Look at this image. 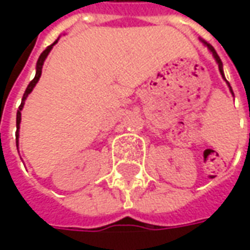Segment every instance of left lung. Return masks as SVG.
I'll list each match as a JSON object with an SVG mask.
<instances>
[{
    "label": "left lung",
    "mask_w": 250,
    "mask_h": 250,
    "mask_svg": "<svg viewBox=\"0 0 250 250\" xmlns=\"http://www.w3.org/2000/svg\"><path fill=\"white\" fill-rule=\"evenodd\" d=\"M205 44H206V45H208V48H209L210 51H211V53H213V56H214L215 62H218V68H220L221 75H222V77H224V79H225V76H224V71H222V62H221L220 56H218V55H217V52L214 51V48H213V46L209 45V44H208V42H205ZM225 80H226V79H225ZM226 83H228V82H226ZM228 85H229V88H230V91H231V87H230V84H229V83H228ZM231 93H233V91H231Z\"/></svg>",
    "instance_id": "left-lung-1"
}]
</instances>
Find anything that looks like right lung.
<instances>
[{
  "instance_id": "add662e5",
  "label": "right lung",
  "mask_w": 250,
  "mask_h": 250,
  "mask_svg": "<svg viewBox=\"0 0 250 250\" xmlns=\"http://www.w3.org/2000/svg\"><path fill=\"white\" fill-rule=\"evenodd\" d=\"M57 40H59V39H57ZM57 40L55 41V42H53L52 45L48 46L45 51L41 53L40 57H39V60H37V65H36V76H35V79H33V80H32V82L29 83V85H28V87H26V89H25V93H24V96H22V100H21V104H20L19 109H17V122H16V123H17V130H19V128H20V122H21V109H22V107H24L25 100H26V98H28V95H29V93L32 92V91H33V88H35V85H36V84H37V82H39V79H40V76H41V69H42V65H44V62H45V59H46V56H48V53L51 52L52 46L55 45V44H56V42H57ZM16 136L19 138V132H17V135H16ZM17 138H16V143H19V141H17Z\"/></svg>"
}]
</instances>
